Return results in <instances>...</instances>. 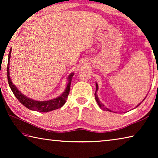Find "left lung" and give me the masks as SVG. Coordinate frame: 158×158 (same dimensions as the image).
<instances>
[{
  "label": "left lung",
  "mask_w": 158,
  "mask_h": 158,
  "mask_svg": "<svg viewBox=\"0 0 158 158\" xmlns=\"http://www.w3.org/2000/svg\"><path fill=\"white\" fill-rule=\"evenodd\" d=\"M98 85L97 83H96V91H95V100H96V102H98L99 106H100V108L102 109L103 110H107V111H111V110H109V109L108 108L105 107V105H104L103 104H102V103L100 102V100H99V98H98V95H97V91H98ZM145 98L143 99V101L144 100H145ZM141 103H139V105H137V106H136V107H137V106H138L139 105H141Z\"/></svg>",
  "instance_id": "left-lung-1"
}]
</instances>
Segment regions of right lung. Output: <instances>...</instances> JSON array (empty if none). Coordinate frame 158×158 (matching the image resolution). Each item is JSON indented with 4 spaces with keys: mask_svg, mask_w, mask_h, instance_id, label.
Returning <instances> with one entry per match:
<instances>
[{
    "mask_svg": "<svg viewBox=\"0 0 158 158\" xmlns=\"http://www.w3.org/2000/svg\"><path fill=\"white\" fill-rule=\"evenodd\" d=\"M11 52L12 48L10 49L8 55V63H7V81L8 84L11 89L12 93L17 100L22 104L23 106H25L26 108H28L31 110L39 111V112H48L51 111L55 109H59L65 105L67 98L69 93V89H70V84L72 81V78L74 75V73H71L68 77V83L67 84V87L62 95L58 96V98L52 99L50 100L46 101H37L27 98L26 96L23 95L19 90L17 87L15 86L14 84L12 82L11 79L10 77V59L11 56Z\"/></svg>",
    "mask_w": 158,
    "mask_h": 158,
    "instance_id": "1",
    "label": "right lung"
}]
</instances>
